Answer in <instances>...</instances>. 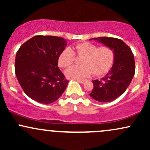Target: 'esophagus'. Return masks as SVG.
<instances>
[{
    "label": "esophagus",
    "mask_w": 150,
    "mask_h": 150,
    "mask_svg": "<svg viewBox=\"0 0 150 150\" xmlns=\"http://www.w3.org/2000/svg\"><path fill=\"white\" fill-rule=\"evenodd\" d=\"M77 81L78 82H80V83H81V84H83L84 82H85V80H77Z\"/></svg>",
    "instance_id": "1"
}]
</instances>
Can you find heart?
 Returning <instances> with one entry per match:
<instances>
[{"instance_id":"b5f03b06","label":"heart","mask_w":150,"mask_h":150,"mask_svg":"<svg viewBox=\"0 0 150 150\" xmlns=\"http://www.w3.org/2000/svg\"><path fill=\"white\" fill-rule=\"evenodd\" d=\"M77 56H84L81 60L82 65H73L65 70V75L69 79L88 77L94 73L95 75H104L109 70L113 61V51L107 46L97 47L91 42H83L75 47ZM75 53L71 48L67 47L62 51L58 56V65L67 68L73 64Z\"/></svg>"}]
</instances>
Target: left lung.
I'll return each instance as SVG.
<instances>
[{
	"mask_svg": "<svg viewBox=\"0 0 150 150\" xmlns=\"http://www.w3.org/2000/svg\"><path fill=\"white\" fill-rule=\"evenodd\" d=\"M97 41L109 47L113 52V63L108 73L100 80H92L94 88L89 94L99 102H111L125 92L135 75V59L128 46L119 39L101 37Z\"/></svg>",
	"mask_w": 150,
	"mask_h": 150,
	"instance_id": "1",
	"label": "left lung"
}]
</instances>
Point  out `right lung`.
I'll return each mask as SVG.
<instances>
[{
    "label": "right lung",
    "instance_id": "obj_1",
    "mask_svg": "<svg viewBox=\"0 0 150 150\" xmlns=\"http://www.w3.org/2000/svg\"><path fill=\"white\" fill-rule=\"evenodd\" d=\"M66 46L63 38L39 35L20 46L15 57V75L32 99L51 104L63 94L69 81L58 67V60Z\"/></svg>",
    "mask_w": 150,
    "mask_h": 150
}]
</instances>
